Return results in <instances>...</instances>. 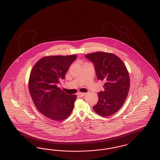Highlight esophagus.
I'll use <instances>...</instances> for the list:
<instances>
[{
  "instance_id": "34e87169",
  "label": "esophagus",
  "mask_w": 160,
  "mask_h": 160,
  "mask_svg": "<svg viewBox=\"0 0 160 160\" xmlns=\"http://www.w3.org/2000/svg\"><path fill=\"white\" fill-rule=\"evenodd\" d=\"M86 95V93H78V95L80 97H83L84 95Z\"/></svg>"
}]
</instances>
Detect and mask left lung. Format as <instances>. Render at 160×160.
<instances>
[{
	"label": "left lung",
	"instance_id": "8db88e82",
	"mask_svg": "<svg viewBox=\"0 0 160 160\" xmlns=\"http://www.w3.org/2000/svg\"><path fill=\"white\" fill-rule=\"evenodd\" d=\"M85 58L93 63L97 79L105 82L104 91L98 93V101L93 107L94 111L104 117L114 114L121 108L129 91L127 69L113 54L96 52L86 54Z\"/></svg>",
	"mask_w": 160,
	"mask_h": 160
}]
</instances>
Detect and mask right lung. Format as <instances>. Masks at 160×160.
<instances>
[{"label":"right lung","mask_w":160,"mask_h":160,"mask_svg":"<svg viewBox=\"0 0 160 160\" xmlns=\"http://www.w3.org/2000/svg\"><path fill=\"white\" fill-rule=\"evenodd\" d=\"M76 55L53 56L41 58L32 69L29 89L32 99L38 110L52 120L61 121L71 114L77 98L57 86L65 76Z\"/></svg>","instance_id":"1"}]
</instances>
